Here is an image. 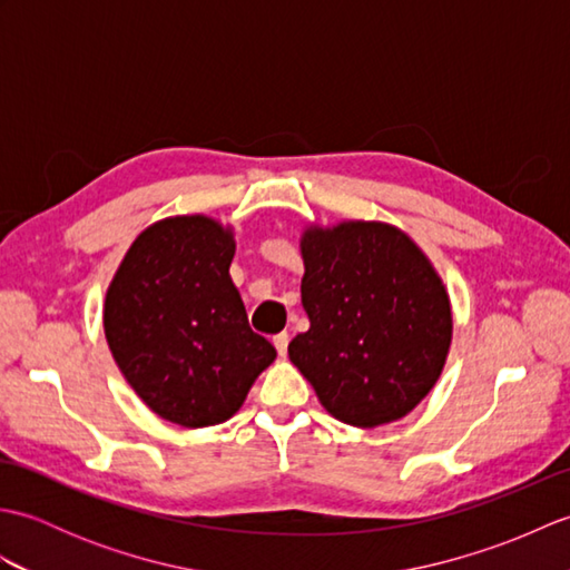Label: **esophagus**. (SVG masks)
<instances>
[{
	"label": "esophagus",
	"mask_w": 570,
	"mask_h": 570,
	"mask_svg": "<svg viewBox=\"0 0 570 570\" xmlns=\"http://www.w3.org/2000/svg\"><path fill=\"white\" fill-rule=\"evenodd\" d=\"M274 347H276V353L278 355H286V350H288V335L286 333H278V335H274Z\"/></svg>",
	"instance_id": "obj_1"
}]
</instances>
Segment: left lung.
<instances>
[{"label": "left lung", "mask_w": 570, "mask_h": 570, "mask_svg": "<svg viewBox=\"0 0 570 570\" xmlns=\"http://www.w3.org/2000/svg\"><path fill=\"white\" fill-rule=\"evenodd\" d=\"M301 254L311 328L288 343V357L343 423L374 429L406 416L451 347V301L431 262L384 223L311 227Z\"/></svg>", "instance_id": "8db88e82"}]
</instances>
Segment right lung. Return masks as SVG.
I'll list each match as a JSON object with an SVG mask.
<instances>
[{
    "label": "right lung",
    "mask_w": 570,
    "mask_h": 570,
    "mask_svg": "<svg viewBox=\"0 0 570 570\" xmlns=\"http://www.w3.org/2000/svg\"><path fill=\"white\" fill-rule=\"evenodd\" d=\"M235 239L203 215L168 217L135 239L107 288L105 335L154 414L186 429L223 423L276 357L229 278Z\"/></svg>",
    "instance_id": "add662e5"
}]
</instances>
